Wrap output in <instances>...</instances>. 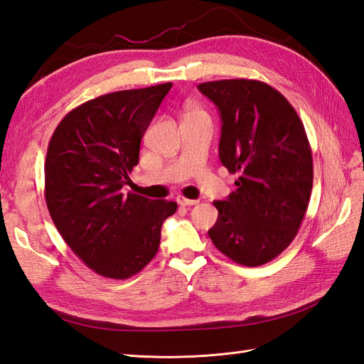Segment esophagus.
I'll return each instance as SVG.
<instances>
[{
  "mask_svg": "<svg viewBox=\"0 0 364 364\" xmlns=\"http://www.w3.org/2000/svg\"><path fill=\"white\" fill-rule=\"evenodd\" d=\"M176 202H178L181 206H193L199 203V200H194V199H186L183 196H178L176 197Z\"/></svg>",
  "mask_w": 364,
  "mask_h": 364,
  "instance_id": "1",
  "label": "esophagus"
}]
</instances>
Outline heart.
I'll use <instances>...</instances> for the list:
<instances>
[{"instance_id":"heart-1","label":"heart","mask_w":364,"mask_h":364,"mask_svg":"<svg viewBox=\"0 0 364 364\" xmlns=\"http://www.w3.org/2000/svg\"><path fill=\"white\" fill-rule=\"evenodd\" d=\"M186 115H206L203 111H202V109H199V107H188V109H186V112H185V117Z\"/></svg>"}]
</instances>
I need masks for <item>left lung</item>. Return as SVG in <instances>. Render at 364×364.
I'll use <instances>...</instances> for the list:
<instances>
[{
	"instance_id": "8db88e82",
	"label": "left lung",
	"mask_w": 364,
	"mask_h": 364,
	"mask_svg": "<svg viewBox=\"0 0 364 364\" xmlns=\"http://www.w3.org/2000/svg\"><path fill=\"white\" fill-rule=\"evenodd\" d=\"M222 117L220 161L238 174L237 190L214 202V246L241 266H262L290 246L313 190L305 127L279 91L259 80L200 83Z\"/></svg>"
}]
</instances>
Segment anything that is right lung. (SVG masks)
<instances>
[{"mask_svg": "<svg viewBox=\"0 0 364 364\" xmlns=\"http://www.w3.org/2000/svg\"><path fill=\"white\" fill-rule=\"evenodd\" d=\"M171 83L105 94L63 117L46 159V202L54 226L87 267L127 279L156 255L164 220L178 203L121 188Z\"/></svg>", "mask_w": 364, "mask_h": 364, "instance_id": "obj_1", "label": "right lung"}]
</instances>
